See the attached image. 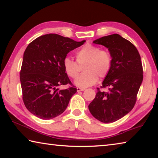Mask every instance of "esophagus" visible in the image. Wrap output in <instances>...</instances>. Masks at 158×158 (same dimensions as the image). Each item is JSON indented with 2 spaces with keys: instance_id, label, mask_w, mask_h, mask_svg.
<instances>
[{
  "instance_id": "obj_1",
  "label": "esophagus",
  "mask_w": 158,
  "mask_h": 158,
  "mask_svg": "<svg viewBox=\"0 0 158 158\" xmlns=\"http://www.w3.org/2000/svg\"><path fill=\"white\" fill-rule=\"evenodd\" d=\"M85 89H81V88H77V92H79V91H83V90H84Z\"/></svg>"
}]
</instances>
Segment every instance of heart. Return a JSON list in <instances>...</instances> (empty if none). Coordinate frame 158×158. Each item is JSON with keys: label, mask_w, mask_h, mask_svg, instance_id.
Instances as JSON below:
<instances>
[{"label": "heart", "mask_w": 158, "mask_h": 158, "mask_svg": "<svg viewBox=\"0 0 158 158\" xmlns=\"http://www.w3.org/2000/svg\"><path fill=\"white\" fill-rule=\"evenodd\" d=\"M78 64H84L81 74L76 79L75 84L81 88H86L95 84L98 77L103 79L110 73L113 65V56L108 49H102L92 44H85L76 53ZM67 75L75 79L79 74L78 65L69 58H65L63 63Z\"/></svg>", "instance_id": "1"}]
</instances>
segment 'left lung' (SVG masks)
I'll return each instance as SVG.
<instances>
[{
	"label": "left lung",
	"instance_id": "1",
	"mask_svg": "<svg viewBox=\"0 0 158 158\" xmlns=\"http://www.w3.org/2000/svg\"><path fill=\"white\" fill-rule=\"evenodd\" d=\"M93 43L108 48L113 56L110 73L95 98L89 105L93 117L105 123H110L125 116L132 110L143 81V68L137 48L118 34L109 35L95 40Z\"/></svg>",
	"mask_w": 158,
	"mask_h": 158
}]
</instances>
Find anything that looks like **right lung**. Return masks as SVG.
I'll use <instances>...</instances> for the list:
<instances>
[{
	"label": "right lung",
	"instance_id": "right-lung-1",
	"mask_svg": "<svg viewBox=\"0 0 158 158\" xmlns=\"http://www.w3.org/2000/svg\"><path fill=\"white\" fill-rule=\"evenodd\" d=\"M85 40L76 42L57 34L38 37L28 45L20 71L22 98L26 109L41 119L59 116L68 106L77 89L63 68V60L70 51ZM70 85L65 90L61 85Z\"/></svg>",
	"mask_w": 158,
	"mask_h": 158
}]
</instances>
